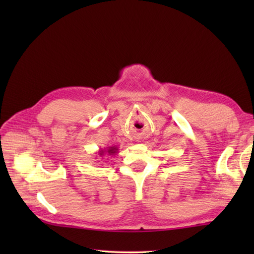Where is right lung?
I'll return each instance as SVG.
<instances>
[{"label": "right lung", "mask_w": 254, "mask_h": 254, "mask_svg": "<svg viewBox=\"0 0 254 254\" xmlns=\"http://www.w3.org/2000/svg\"><path fill=\"white\" fill-rule=\"evenodd\" d=\"M118 150H119L118 147L110 146V147H107L105 149H100L98 155L101 157V156H104L106 153H108V155H109V156H113V155H116L118 153Z\"/></svg>", "instance_id": "1"}]
</instances>
